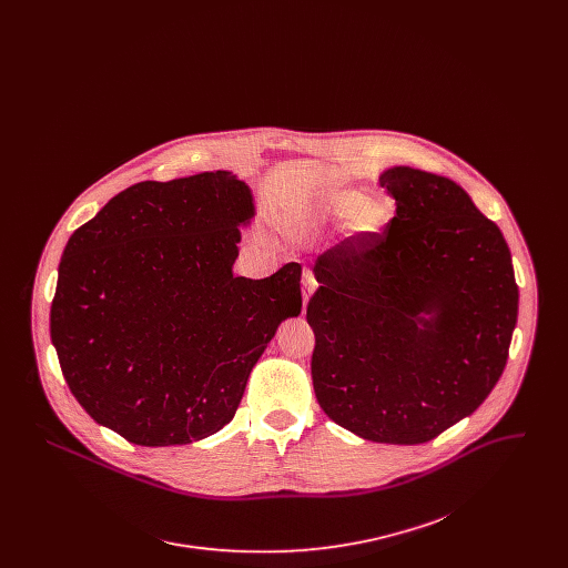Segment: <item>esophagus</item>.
<instances>
[{
	"label": "esophagus",
	"mask_w": 568,
	"mask_h": 568,
	"mask_svg": "<svg viewBox=\"0 0 568 568\" xmlns=\"http://www.w3.org/2000/svg\"><path fill=\"white\" fill-rule=\"evenodd\" d=\"M315 290H317L315 274L306 268V271L302 272V302H304V308H306V304H308V300H311Z\"/></svg>",
	"instance_id": "obj_1"
}]
</instances>
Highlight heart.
I'll list each match as a JSON object with an SVG mask.
<instances>
[{"label": "heart", "instance_id": "obj_1", "mask_svg": "<svg viewBox=\"0 0 568 568\" xmlns=\"http://www.w3.org/2000/svg\"><path fill=\"white\" fill-rule=\"evenodd\" d=\"M392 219L387 202L347 187L322 191L308 206L313 225H336L347 221V236L355 243H371L381 236Z\"/></svg>", "mask_w": 568, "mask_h": 568}]
</instances>
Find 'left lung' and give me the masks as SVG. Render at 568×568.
<instances>
[{
	"label": "left lung",
	"instance_id": "left-lung-1",
	"mask_svg": "<svg viewBox=\"0 0 568 568\" xmlns=\"http://www.w3.org/2000/svg\"><path fill=\"white\" fill-rule=\"evenodd\" d=\"M396 216L315 262L306 306L325 415L373 443L419 445L475 413L505 371L519 292L498 225L452 179L378 174Z\"/></svg>",
	"mask_w": 568,
	"mask_h": 568
}]
</instances>
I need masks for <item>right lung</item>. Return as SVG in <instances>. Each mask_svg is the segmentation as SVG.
Returning a JSON list of instances; mask_svg holds the SVG:
<instances>
[{
  "label": "right lung",
  "mask_w": 568,
  "mask_h": 568,
  "mask_svg": "<svg viewBox=\"0 0 568 568\" xmlns=\"http://www.w3.org/2000/svg\"><path fill=\"white\" fill-rule=\"evenodd\" d=\"M253 193L227 170L114 195L65 244L51 338L70 392L134 445L219 433L281 322L302 311L296 262L234 274Z\"/></svg>",
  "instance_id": "add662e5"
}]
</instances>
